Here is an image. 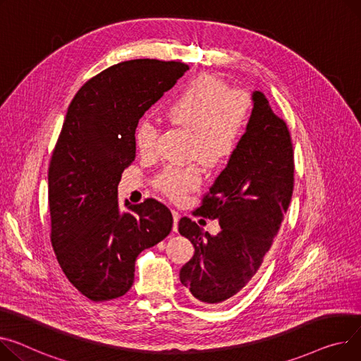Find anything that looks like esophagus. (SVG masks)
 <instances>
[{
    "label": "esophagus",
    "instance_id": "obj_1",
    "mask_svg": "<svg viewBox=\"0 0 361 361\" xmlns=\"http://www.w3.org/2000/svg\"><path fill=\"white\" fill-rule=\"evenodd\" d=\"M181 218V214L177 212V210H173V219H174V226H173V231L177 232L178 231V221Z\"/></svg>",
    "mask_w": 361,
    "mask_h": 361
}]
</instances>
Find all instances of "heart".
<instances>
[{"instance_id":"obj_1","label":"heart","mask_w":361,"mask_h":361,"mask_svg":"<svg viewBox=\"0 0 361 361\" xmlns=\"http://www.w3.org/2000/svg\"><path fill=\"white\" fill-rule=\"evenodd\" d=\"M252 110V99L243 90L214 75L200 74L184 84L164 107V116L176 126L190 130V158H199L207 166L228 162L238 151ZM159 128L140 120L133 139L142 155H154L158 148ZM202 170L197 164L166 166L154 184L171 200H181L199 187Z\"/></svg>"}]
</instances>
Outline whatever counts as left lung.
<instances>
[{
	"label": "left lung",
	"mask_w": 361,
	"mask_h": 361,
	"mask_svg": "<svg viewBox=\"0 0 361 361\" xmlns=\"http://www.w3.org/2000/svg\"><path fill=\"white\" fill-rule=\"evenodd\" d=\"M254 109L241 145L202 199L199 216L218 219L212 236L181 218L178 231L195 247L180 271L181 283L202 303H221L243 290L262 264L289 209L295 187L290 132L266 95Z\"/></svg>",
	"instance_id": "1"
}]
</instances>
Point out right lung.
Returning a JSON list of instances; mask_svg holds the SVG:
<instances>
[{
    "label": "right lung",
    "mask_w": 361,
    "mask_h": 361,
    "mask_svg": "<svg viewBox=\"0 0 361 361\" xmlns=\"http://www.w3.org/2000/svg\"><path fill=\"white\" fill-rule=\"evenodd\" d=\"M187 69L176 61L120 62L88 80L68 107L47 173L51 243L66 279L90 300L123 296L137 255L173 229L170 209L155 199L120 212L117 185L136 157L139 118Z\"/></svg>",
    "instance_id": "right-lung-1"
}]
</instances>
